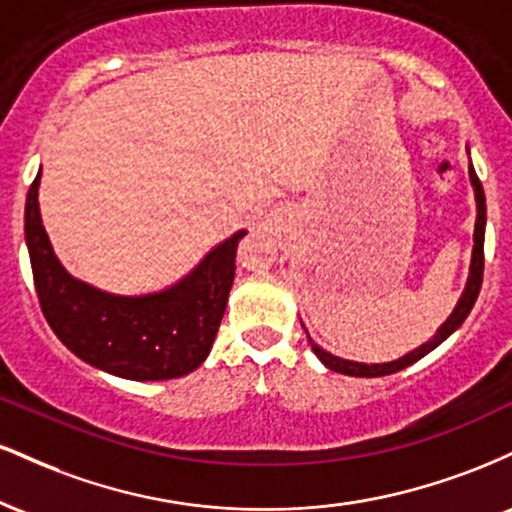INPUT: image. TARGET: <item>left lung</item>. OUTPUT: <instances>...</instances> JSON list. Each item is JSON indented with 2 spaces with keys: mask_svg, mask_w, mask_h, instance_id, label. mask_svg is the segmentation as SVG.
I'll return each mask as SVG.
<instances>
[{
  "mask_svg": "<svg viewBox=\"0 0 512 512\" xmlns=\"http://www.w3.org/2000/svg\"><path fill=\"white\" fill-rule=\"evenodd\" d=\"M469 180H472L474 187V199H477V223H474V250H472V264H469V279L467 286H464L460 301H457L455 310H452L448 320L438 327L436 337L428 339L426 344H421L419 349L409 351L407 356L397 358V361L390 363H356V361H346V358L332 356L330 351H325L322 346H317L313 339L308 337L310 346H313L315 356L325 363L327 368L334 370V373H342V375H354V378H378V375H390L397 373V370L411 366L416 363L419 358H424L426 354H431L438 344H443L445 339L450 337L457 327L467 320V315L472 313L474 303H477L479 289H481V279H484V228H486V199H484V187L474 173V168H469Z\"/></svg>",
  "mask_w": 512,
  "mask_h": 512,
  "instance_id": "1",
  "label": "left lung"
}]
</instances>
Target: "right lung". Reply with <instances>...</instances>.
Here are the masks:
<instances>
[{"mask_svg": "<svg viewBox=\"0 0 512 512\" xmlns=\"http://www.w3.org/2000/svg\"><path fill=\"white\" fill-rule=\"evenodd\" d=\"M40 173L26 197V245L40 308L81 361L127 380H170L209 356L236 276L245 231L223 240L166 291L115 296L74 279L52 250L38 204Z\"/></svg>", "mask_w": 512, "mask_h": 512, "instance_id": "add662e5", "label": "right lung"}]
</instances>
